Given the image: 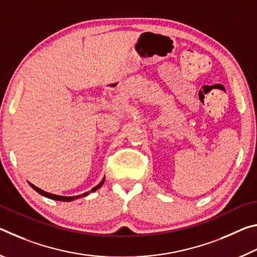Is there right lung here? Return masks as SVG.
<instances>
[{
  "label": "right lung",
  "instance_id": "obj_1",
  "mask_svg": "<svg viewBox=\"0 0 257 257\" xmlns=\"http://www.w3.org/2000/svg\"><path fill=\"white\" fill-rule=\"evenodd\" d=\"M104 180H105V177L103 178V180H102L101 182H99V184H98L97 186H95L94 188H92V190L87 191V193H84V194H81V195H78V196H60V195L50 194V193H47V191L42 190V189L38 188V187L34 186L33 184H30V182H29V185H30V187H32V188H33L34 190H36L37 193H40L41 195H43V196H45V197H47V198L54 199V201H60V202H71V201H73V199H77V198H80V197H86L87 195H89V193H94L95 190H97L98 188H101L102 185L104 184Z\"/></svg>",
  "mask_w": 257,
  "mask_h": 257
}]
</instances>
